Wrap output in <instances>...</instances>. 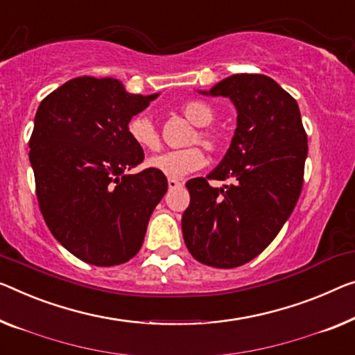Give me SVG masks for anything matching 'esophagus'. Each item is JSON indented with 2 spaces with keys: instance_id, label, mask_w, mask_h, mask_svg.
Returning <instances> with one entry per match:
<instances>
[{
  "instance_id": "esophagus-1",
  "label": "esophagus",
  "mask_w": 355,
  "mask_h": 355,
  "mask_svg": "<svg viewBox=\"0 0 355 355\" xmlns=\"http://www.w3.org/2000/svg\"><path fill=\"white\" fill-rule=\"evenodd\" d=\"M167 183H168V189H177L182 187V182H178L175 178H168Z\"/></svg>"
}]
</instances>
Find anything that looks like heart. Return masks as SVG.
Instances as JSON below:
<instances>
[{"instance_id": "1", "label": "heart", "mask_w": 355, "mask_h": 355, "mask_svg": "<svg viewBox=\"0 0 355 355\" xmlns=\"http://www.w3.org/2000/svg\"><path fill=\"white\" fill-rule=\"evenodd\" d=\"M182 114L187 118L189 123L199 125L200 129L196 132L191 139V144L199 141L205 150L211 153L220 151L223 140L221 135L214 130L204 129V125H209L215 119V113L207 103L199 102V100H191V102L183 103L180 107ZM127 134L137 145L145 148V150L155 151L161 146V137L157 132V127L150 116L145 113H139L132 116L127 123ZM148 167L155 168V171L164 173L168 178H183L188 173L199 171L207 164L204 151L199 146H188L183 150L166 151L161 155H156L146 161Z\"/></svg>"}]
</instances>
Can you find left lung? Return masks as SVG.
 <instances>
[{
  "mask_svg": "<svg viewBox=\"0 0 355 355\" xmlns=\"http://www.w3.org/2000/svg\"><path fill=\"white\" fill-rule=\"evenodd\" d=\"M211 97H228L237 127L220 166L207 178L187 182L189 205L182 231L196 260L237 268L260 255L292 215L303 188L306 135L296 100L272 78L232 75L215 84ZM233 180L214 189L209 179Z\"/></svg>",
  "mask_w": 355,
  "mask_h": 355,
  "instance_id": "obj_1",
  "label": "left lung"
}]
</instances>
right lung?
<instances>
[{
  "mask_svg": "<svg viewBox=\"0 0 355 355\" xmlns=\"http://www.w3.org/2000/svg\"><path fill=\"white\" fill-rule=\"evenodd\" d=\"M156 97L79 76L40 103L30 139L38 204L52 236L79 260L114 266L144 244L167 178L151 167L127 173L145 157L127 123Z\"/></svg>",
  "mask_w": 355,
  "mask_h": 355,
  "instance_id": "add662e5",
  "label": "right lung"
}]
</instances>
